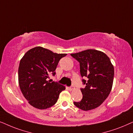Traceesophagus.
<instances>
[{"label":"esophagus","mask_w":133,"mask_h":133,"mask_svg":"<svg viewBox=\"0 0 133 133\" xmlns=\"http://www.w3.org/2000/svg\"><path fill=\"white\" fill-rule=\"evenodd\" d=\"M74 89V87L73 86H70V87H69V89L70 90V91H72V90H73Z\"/></svg>","instance_id":"obj_1"}]
</instances>
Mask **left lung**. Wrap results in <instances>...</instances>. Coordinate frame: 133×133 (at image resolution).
I'll use <instances>...</instances> for the list:
<instances>
[{
	"mask_svg": "<svg viewBox=\"0 0 133 133\" xmlns=\"http://www.w3.org/2000/svg\"><path fill=\"white\" fill-rule=\"evenodd\" d=\"M79 63L84 88H81L83 98L74 103L83 111L95 109L102 105L111 91L114 75V66L105 53L94 49L70 54Z\"/></svg>",
	"mask_w": 133,
	"mask_h": 133,
	"instance_id": "8db88e82",
	"label": "left lung"
}]
</instances>
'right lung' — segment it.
<instances>
[{
  "label": "right lung",
  "mask_w": 133,
  "mask_h": 133,
  "mask_svg": "<svg viewBox=\"0 0 133 133\" xmlns=\"http://www.w3.org/2000/svg\"><path fill=\"white\" fill-rule=\"evenodd\" d=\"M67 54H58L42 47L25 53L19 63L18 80L21 91L30 105L45 109L54 106L64 86L47 81L49 74L55 75L59 60Z\"/></svg>",
  "instance_id": "add662e5"
}]
</instances>
